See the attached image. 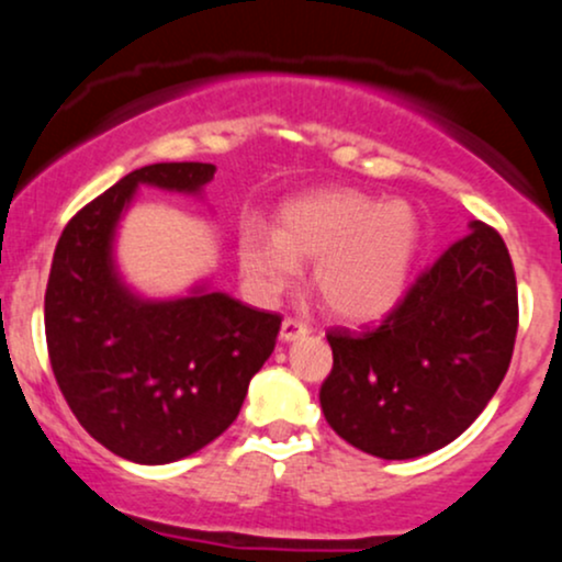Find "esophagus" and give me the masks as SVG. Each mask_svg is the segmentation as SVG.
<instances>
[{
	"mask_svg": "<svg viewBox=\"0 0 562 562\" xmlns=\"http://www.w3.org/2000/svg\"><path fill=\"white\" fill-rule=\"evenodd\" d=\"M308 333H312V330H308L306 322L288 317L285 322H282V327H280V340H282V344H293V340L306 338Z\"/></svg>",
	"mask_w": 562,
	"mask_h": 562,
	"instance_id": "34e87169",
	"label": "esophagus"
}]
</instances>
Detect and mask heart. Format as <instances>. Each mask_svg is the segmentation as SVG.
I'll return each instance as SVG.
<instances>
[{
  "label": "heart",
  "instance_id": "b5f03b06",
  "mask_svg": "<svg viewBox=\"0 0 562 562\" xmlns=\"http://www.w3.org/2000/svg\"><path fill=\"white\" fill-rule=\"evenodd\" d=\"M420 248V222L404 200L357 190L308 192L280 211V229L248 218L237 235L245 285L274 301L314 263V290L333 317L372 322L402 301Z\"/></svg>",
  "mask_w": 562,
  "mask_h": 562
}]
</instances>
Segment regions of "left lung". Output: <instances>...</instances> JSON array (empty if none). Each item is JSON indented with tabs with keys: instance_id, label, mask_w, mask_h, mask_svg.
Returning <instances> with one entry per match:
<instances>
[{
	"instance_id": "8db88e82",
	"label": "left lung",
	"mask_w": 562,
	"mask_h": 562,
	"mask_svg": "<svg viewBox=\"0 0 562 562\" xmlns=\"http://www.w3.org/2000/svg\"><path fill=\"white\" fill-rule=\"evenodd\" d=\"M468 227L383 325L327 333L325 420L380 460H415L465 434L513 359L518 288L507 245L483 222Z\"/></svg>"
}]
</instances>
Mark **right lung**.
Returning <instances> with one entry per match:
<instances>
[{
    "instance_id": "obj_1",
    "label": "right lung",
    "mask_w": 562,
    "mask_h": 562,
    "mask_svg": "<svg viewBox=\"0 0 562 562\" xmlns=\"http://www.w3.org/2000/svg\"><path fill=\"white\" fill-rule=\"evenodd\" d=\"M214 164H153L126 173L57 240L44 330L57 385L94 441L139 465L195 454L240 415L248 383L272 357L280 317L200 280L147 299L121 274L115 237L142 184L203 195Z\"/></svg>"
}]
</instances>
